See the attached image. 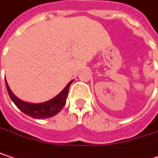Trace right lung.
<instances>
[{
  "label": "right lung",
  "mask_w": 158,
  "mask_h": 158,
  "mask_svg": "<svg viewBox=\"0 0 158 158\" xmlns=\"http://www.w3.org/2000/svg\"><path fill=\"white\" fill-rule=\"evenodd\" d=\"M73 80L70 81L68 85L64 88V89L60 92L59 95H57L55 98H53L51 100L47 102H44L40 104H31V103H27L18 98L12 91L10 89V87L5 79L6 83V88L8 90L9 96L10 99L13 101L16 106L18 107L21 112H23L25 114L30 116L34 119H45V118H50L52 116L56 115L60 110L63 108L66 99L68 97L69 93V88L70 84L72 83Z\"/></svg>",
  "instance_id": "add662e5"
}]
</instances>
